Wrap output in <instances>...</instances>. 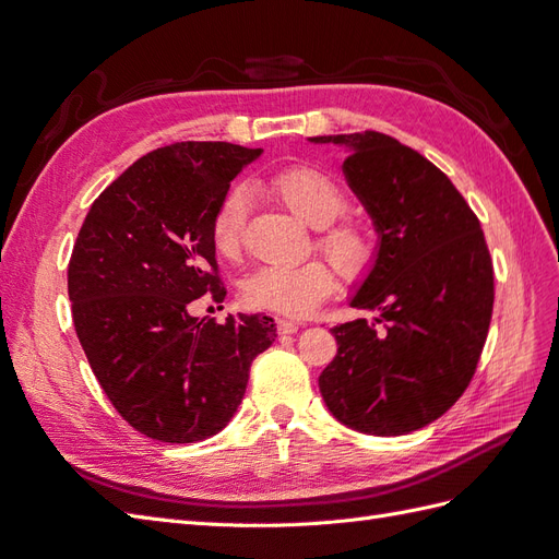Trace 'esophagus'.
Segmentation results:
<instances>
[{"label":"esophagus","mask_w":559,"mask_h":559,"mask_svg":"<svg viewBox=\"0 0 559 559\" xmlns=\"http://www.w3.org/2000/svg\"><path fill=\"white\" fill-rule=\"evenodd\" d=\"M298 329H300L298 321H292V319L277 317V331H280V333H296Z\"/></svg>","instance_id":"obj_1"}]
</instances>
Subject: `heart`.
Masks as SVG:
<instances>
[{
    "instance_id": "b5f03b06",
    "label": "heart",
    "mask_w": 559,
    "mask_h": 559,
    "mask_svg": "<svg viewBox=\"0 0 559 559\" xmlns=\"http://www.w3.org/2000/svg\"><path fill=\"white\" fill-rule=\"evenodd\" d=\"M267 191L302 224L319 228L317 249L326 253L345 280L364 277L376 261V240L359 222L333 224L349 207V200L331 175L317 167H286L267 179ZM247 218V191L230 189L212 216V245L216 253L235 259L242 249ZM333 267L319 259L298 265H263L245 280L242 298L253 310L302 317L312 312L335 289Z\"/></svg>"
}]
</instances>
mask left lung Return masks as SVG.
Wrapping results in <instances>:
<instances>
[{"instance_id": "left-lung-1", "label": "left lung", "mask_w": 559, "mask_h": 559, "mask_svg": "<svg viewBox=\"0 0 559 559\" xmlns=\"http://www.w3.org/2000/svg\"><path fill=\"white\" fill-rule=\"evenodd\" d=\"M349 154L343 173L373 218V267L349 306L373 312L333 326L337 354L319 392L349 429L403 436L464 394L487 337L495 270L478 216L415 148L366 130L310 138Z\"/></svg>"}]
</instances>
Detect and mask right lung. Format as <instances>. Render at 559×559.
I'll return each instance as SVG.
<instances>
[{
    "label": "right lung",
    "instance_id": "obj_1",
    "mask_svg": "<svg viewBox=\"0 0 559 559\" xmlns=\"http://www.w3.org/2000/svg\"><path fill=\"white\" fill-rule=\"evenodd\" d=\"M259 156L228 142L160 146L99 193L79 230L67 270L79 343L118 415L154 441L222 431L277 337L265 314H191L205 294L226 296L212 216Z\"/></svg>",
    "mask_w": 559,
    "mask_h": 559
}]
</instances>
